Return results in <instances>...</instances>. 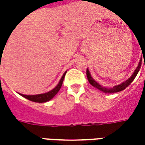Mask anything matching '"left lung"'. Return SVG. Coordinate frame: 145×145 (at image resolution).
<instances>
[{"label": "left lung", "instance_id": "1", "mask_svg": "<svg viewBox=\"0 0 145 145\" xmlns=\"http://www.w3.org/2000/svg\"><path fill=\"white\" fill-rule=\"evenodd\" d=\"M144 53L145 54V51H144ZM144 53L142 52L143 54V57H144ZM141 62H142V59L140 58V62H139V64H138V66H137V68L136 69V70L134 71V72L132 73V75L127 80V81H123V83H121L120 85H118V86H115L112 87V88H107V87H104L103 86H101L99 83H97V81H95L93 80V78L92 76H91V74H90V72H89V70L87 69H86V75H87V78H88V81L93 86H94L95 88H97L99 90H101V91H103L104 93H117V92H120V91H122V90H123V89H125L130 84H131V82L133 81V80L135 79V77L137 76V73L139 72V71H140V67H141ZM144 65H145V61H144Z\"/></svg>", "mask_w": 145, "mask_h": 145}]
</instances>
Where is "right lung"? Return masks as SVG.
Returning a JSON list of instances; mask_svg holds the SVG:
<instances>
[{
	"mask_svg": "<svg viewBox=\"0 0 145 145\" xmlns=\"http://www.w3.org/2000/svg\"><path fill=\"white\" fill-rule=\"evenodd\" d=\"M66 72H65L64 73V75L62 76L61 79L59 81L58 85L55 87L53 89L50 90L49 92L45 93H40V94H35V95H25V94H22V93H19V94L21 96L25 97L26 99H28V100H30V101H32V102H35V103H42L48 102V101H50V100H51V99L59 92V90L60 89V88L62 86V84H63V81H64V76H65Z\"/></svg>",
	"mask_w": 145,
	"mask_h": 145,
	"instance_id": "1",
	"label": "right lung"
}]
</instances>
